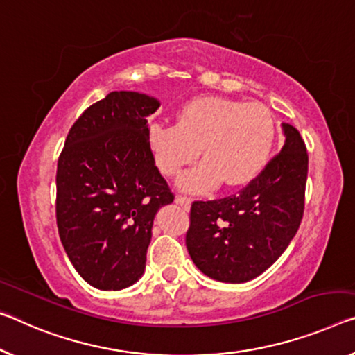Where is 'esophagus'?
Wrapping results in <instances>:
<instances>
[{
  "label": "esophagus",
  "instance_id": "obj_1",
  "mask_svg": "<svg viewBox=\"0 0 355 355\" xmlns=\"http://www.w3.org/2000/svg\"><path fill=\"white\" fill-rule=\"evenodd\" d=\"M176 203L181 205L182 208L187 209L190 206V198H189V196H185V195H178L176 196Z\"/></svg>",
  "mask_w": 355,
  "mask_h": 355
}]
</instances>
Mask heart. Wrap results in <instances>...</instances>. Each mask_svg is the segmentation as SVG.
Wrapping results in <instances>:
<instances>
[{"label":"heart","mask_w":355,"mask_h":355,"mask_svg":"<svg viewBox=\"0 0 355 355\" xmlns=\"http://www.w3.org/2000/svg\"><path fill=\"white\" fill-rule=\"evenodd\" d=\"M276 139L268 107L257 101L195 98L179 109L176 125L152 123L149 144L159 170L179 176L198 159L205 163L185 176V190L203 192L220 181L244 185L263 170Z\"/></svg>","instance_id":"b5f03b06"}]
</instances>
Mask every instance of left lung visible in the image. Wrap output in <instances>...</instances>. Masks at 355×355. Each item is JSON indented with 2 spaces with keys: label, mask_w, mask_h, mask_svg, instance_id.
Here are the masks:
<instances>
[{
  "label": "left lung",
  "mask_w": 355,
  "mask_h": 355,
  "mask_svg": "<svg viewBox=\"0 0 355 355\" xmlns=\"http://www.w3.org/2000/svg\"><path fill=\"white\" fill-rule=\"evenodd\" d=\"M286 143L236 195L193 201L185 244L201 272L222 282H248L281 257L304 211L308 150L284 123Z\"/></svg>",
  "instance_id": "8db88e82"
}]
</instances>
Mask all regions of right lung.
Wrapping results in <instances>:
<instances>
[{"label": "right lung", "mask_w": 355, "mask_h": 355, "mask_svg": "<svg viewBox=\"0 0 355 355\" xmlns=\"http://www.w3.org/2000/svg\"><path fill=\"white\" fill-rule=\"evenodd\" d=\"M155 98L111 92L71 127L57 165V227L90 286L121 291L146 268L154 217L174 200L155 166L147 117Z\"/></svg>", "instance_id": "right-lung-1"}]
</instances>
